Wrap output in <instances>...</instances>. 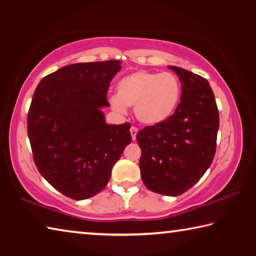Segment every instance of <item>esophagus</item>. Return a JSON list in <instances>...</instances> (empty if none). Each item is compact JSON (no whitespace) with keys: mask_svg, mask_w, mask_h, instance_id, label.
<instances>
[{"mask_svg":"<svg viewBox=\"0 0 256 256\" xmlns=\"http://www.w3.org/2000/svg\"><path fill=\"white\" fill-rule=\"evenodd\" d=\"M130 132H131L132 140L136 141V134H138V128L136 126H132L131 128H130Z\"/></svg>","mask_w":256,"mask_h":256,"instance_id":"obj_1","label":"esophagus"}]
</instances>
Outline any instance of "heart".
<instances>
[{
    "label": "heart",
    "mask_w": 256,
    "mask_h": 256,
    "mask_svg": "<svg viewBox=\"0 0 256 256\" xmlns=\"http://www.w3.org/2000/svg\"><path fill=\"white\" fill-rule=\"evenodd\" d=\"M118 94L110 98V107L118 114H126L134 107L138 122L157 125L174 114L178 106L182 86L172 72L138 71L125 76L118 84Z\"/></svg>",
    "instance_id": "b5f03b06"
}]
</instances>
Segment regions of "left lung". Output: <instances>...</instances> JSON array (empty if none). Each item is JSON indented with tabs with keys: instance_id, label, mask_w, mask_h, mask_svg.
<instances>
[{
	"instance_id": "1",
	"label": "left lung",
	"mask_w": 256,
	"mask_h": 256,
	"mask_svg": "<svg viewBox=\"0 0 256 256\" xmlns=\"http://www.w3.org/2000/svg\"><path fill=\"white\" fill-rule=\"evenodd\" d=\"M182 84L180 102L170 118L136 134L141 178L146 188L177 196L196 184L216 154L219 112L204 78L168 66Z\"/></svg>"
}]
</instances>
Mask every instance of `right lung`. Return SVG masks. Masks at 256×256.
<instances>
[{"label":"right lung","instance_id":"obj_1","mask_svg":"<svg viewBox=\"0 0 256 256\" xmlns=\"http://www.w3.org/2000/svg\"><path fill=\"white\" fill-rule=\"evenodd\" d=\"M120 60L76 63L42 78L34 90L27 128L40 175L64 196H96L131 144V124H107V90Z\"/></svg>","mask_w":256,"mask_h":256}]
</instances>
